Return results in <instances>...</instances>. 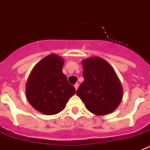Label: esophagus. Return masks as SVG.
<instances>
[{"label": "esophagus", "instance_id": "obj_1", "mask_svg": "<svg viewBox=\"0 0 150 150\" xmlns=\"http://www.w3.org/2000/svg\"><path fill=\"white\" fill-rule=\"evenodd\" d=\"M74 87H75V88H76V90L77 89L78 87H79V83H76V84L74 85Z\"/></svg>", "mask_w": 150, "mask_h": 150}]
</instances>
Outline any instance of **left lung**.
<instances>
[{"instance_id": "obj_1", "label": "left lung", "mask_w": 150, "mask_h": 150, "mask_svg": "<svg viewBox=\"0 0 150 150\" xmlns=\"http://www.w3.org/2000/svg\"><path fill=\"white\" fill-rule=\"evenodd\" d=\"M84 81L76 95L93 114L104 116L112 112L122 98V88L117 75L105 60L98 57L83 61Z\"/></svg>"}]
</instances>
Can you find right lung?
<instances>
[{
	"mask_svg": "<svg viewBox=\"0 0 150 150\" xmlns=\"http://www.w3.org/2000/svg\"><path fill=\"white\" fill-rule=\"evenodd\" d=\"M63 60L56 55L45 57L34 67L26 85V96L37 110L54 115L63 110L76 89L62 73Z\"/></svg>",
	"mask_w": 150,
	"mask_h": 150,
	"instance_id": "1",
	"label": "right lung"
}]
</instances>
